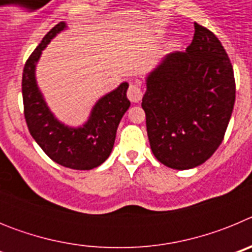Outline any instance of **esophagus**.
<instances>
[{
	"label": "esophagus",
	"instance_id": "34e87169",
	"mask_svg": "<svg viewBox=\"0 0 252 252\" xmlns=\"http://www.w3.org/2000/svg\"><path fill=\"white\" fill-rule=\"evenodd\" d=\"M142 94H144V93H142L141 86H140L137 82H132L127 90L128 99H130L131 102H133V103H137V102L141 101Z\"/></svg>",
	"mask_w": 252,
	"mask_h": 252
}]
</instances>
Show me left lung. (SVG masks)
<instances>
[{
	"label": "left lung",
	"instance_id": "8db88e82",
	"mask_svg": "<svg viewBox=\"0 0 252 252\" xmlns=\"http://www.w3.org/2000/svg\"><path fill=\"white\" fill-rule=\"evenodd\" d=\"M235 97L226 50L212 31L194 22L186 51L166 55L146 78L141 106L155 158L178 170L203 164L221 145Z\"/></svg>",
	"mask_w": 252,
	"mask_h": 252
}]
</instances>
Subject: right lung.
Instances as JSON below:
<instances>
[{"mask_svg":"<svg viewBox=\"0 0 252 252\" xmlns=\"http://www.w3.org/2000/svg\"><path fill=\"white\" fill-rule=\"evenodd\" d=\"M66 29L62 21L49 31L32 51L22 73L24 115L31 136L53 161L74 170H91L107 160L115 144L122 116L128 110V83L124 82L97 101L90 119L79 127H69L53 115L36 83L35 70L51 39Z\"/></svg>","mask_w":252,"mask_h":252,"instance_id":"1","label":"right lung"}]
</instances>
